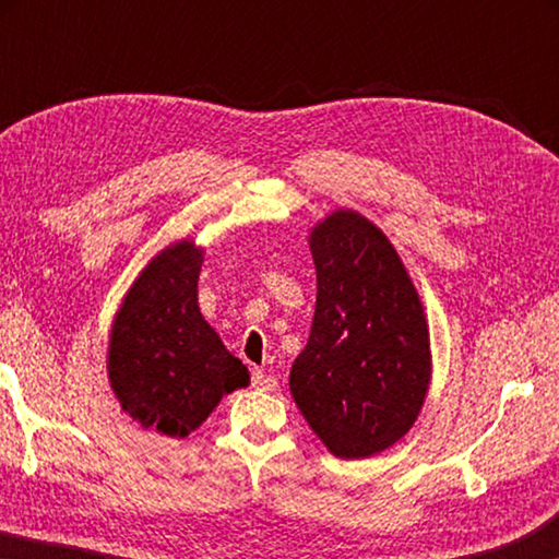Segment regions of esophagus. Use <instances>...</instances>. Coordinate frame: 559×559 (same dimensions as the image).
<instances>
[{"label":"esophagus","mask_w":559,"mask_h":559,"mask_svg":"<svg viewBox=\"0 0 559 559\" xmlns=\"http://www.w3.org/2000/svg\"><path fill=\"white\" fill-rule=\"evenodd\" d=\"M251 384H253V390H259V392H273L278 386L276 377L269 374V372H263V370H253L251 372Z\"/></svg>","instance_id":"34e87169"}]
</instances>
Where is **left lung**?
<instances>
[{
  "instance_id": "8db88e82",
  "label": "left lung",
  "mask_w": 559,
  "mask_h": 559,
  "mask_svg": "<svg viewBox=\"0 0 559 559\" xmlns=\"http://www.w3.org/2000/svg\"><path fill=\"white\" fill-rule=\"evenodd\" d=\"M318 273L310 337L290 367L293 402L337 459L394 447L431 384L421 298L386 234L335 210L308 234Z\"/></svg>"
}]
</instances>
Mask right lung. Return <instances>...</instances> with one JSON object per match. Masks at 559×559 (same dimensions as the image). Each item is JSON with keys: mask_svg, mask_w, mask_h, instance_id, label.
Masks as SVG:
<instances>
[{"mask_svg": "<svg viewBox=\"0 0 559 559\" xmlns=\"http://www.w3.org/2000/svg\"><path fill=\"white\" fill-rule=\"evenodd\" d=\"M204 249L179 239L132 281L108 335V382L120 409L145 431L185 439L249 370L206 323L197 283Z\"/></svg>", "mask_w": 559, "mask_h": 559, "instance_id": "right-lung-1", "label": "right lung"}]
</instances>
